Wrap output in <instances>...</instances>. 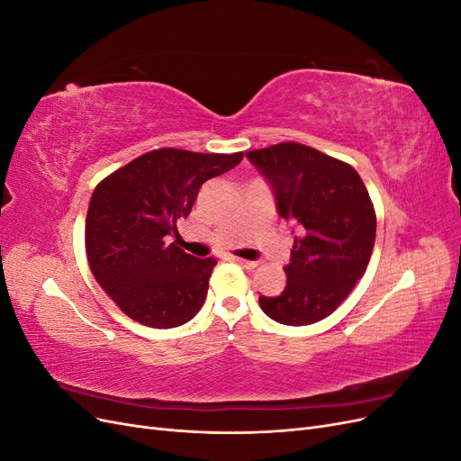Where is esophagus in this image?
<instances>
[{"label": "esophagus", "instance_id": "34e87169", "mask_svg": "<svg viewBox=\"0 0 461 461\" xmlns=\"http://www.w3.org/2000/svg\"><path fill=\"white\" fill-rule=\"evenodd\" d=\"M232 261L240 263L242 267H248V269H254V267H258V261H249V259H242V258H232Z\"/></svg>", "mask_w": 461, "mask_h": 461}]
</instances>
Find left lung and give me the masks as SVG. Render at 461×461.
<instances>
[{
  "label": "left lung",
  "instance_id": "left-lung-1",
  "mask_svg": "<svg viewBox=\"0 0 461 461\" xmlns=\"http://www.w3.org/2000/svg\"><path fill=\"white\" fill-rule=\"evenodd\" d=\"M246 158L269 183L276 213L298 232L286 286L275 298L259 296L261 310L283 325L317 323L367 269L376 232L369 192L354 167L303 144L283 142Z\"/></svg>",
  "mask_w": 461,
  "mask_h": 461
}]
</instances>
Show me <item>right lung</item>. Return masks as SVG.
<instances>
[{
	"instance_id": "1",
	"label": "right lung",
	"mask_w": 461,
	"mask_h": 461,
	"mask_svg": "<svg viewBox=\"0 0 461 461\" xmlns=\"http://www.w3.org/2000/svg\"><path fill=\"white\" fill-rule=\"evenodd\" d=\"M244 153L163 148L132 159L95 186L86 215L92 275L138 323L185 325L205 302L213 258L198 259L169 236L190 215L205 180L234 169Z\"/></svg>"
}]
</instances>
